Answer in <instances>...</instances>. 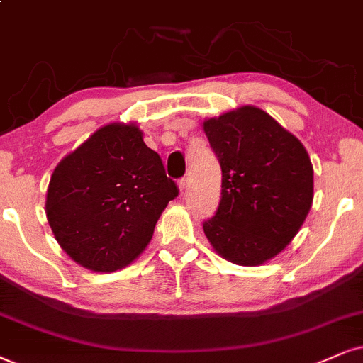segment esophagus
Here are the masks:
<instances>
[{
  "mask_svg": "<svg viewBox=\"0 0 363 363\" xmlns=\"http://www.w3.org/2000/svg\"><path fill=\"white\" fill-rule=\"evenodd\" d=\"M186 186H189V178H180V180H178V189H180V191H185Z\"/></svg>",
  "mask_w": 363,
  "mask_h": 363,
  "instance_id": "esophagus-1",
  "label": "esophagus"
}]
</instances>
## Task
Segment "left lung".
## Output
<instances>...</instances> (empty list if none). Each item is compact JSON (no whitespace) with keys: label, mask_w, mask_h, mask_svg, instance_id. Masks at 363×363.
<instances>
[{"label":"left lung","mask_w":363,"mask_h":363,"mask_svg":"<svg viewBox=\"0 0 363 363\" xmlns=\"http://www.w3.org/2000/svg\"><path fill=\"white\" fill-rule=\"evenodd\" d=\"M222 168V199L203 232L218 256L259 266L288 245L313 203L305 146L277 121L244 106L203 123Z\"/></svg>","instance_id":"obj_1"}]
</instances>
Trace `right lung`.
I'll return each mask as SVG.
<instances>
[{
    "instance_id": "right-lung-1",
    "label": "right lung",
    "mask_w": 363,
    "mask_h": 363,
    "mask_svg": "<svg viewBox=\"0 0 363 363\" xmlns=\"http://www.w3.org/2000/svg\"><path fill=\"white\" fill-rule=\"evenodd\" d=\"M178 186L136 124L97 129L53 169L47 212L60 247L80 266L118 271L145 250Z\"/></svg>"
}]
</instances>
